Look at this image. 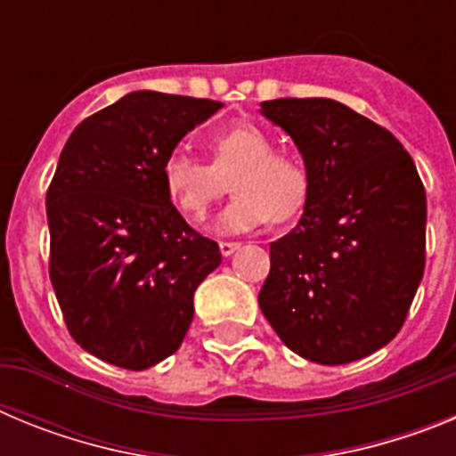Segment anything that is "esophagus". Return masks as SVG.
<instances>
[{
    "instance_id": "34e87169",
    "label": "esophagus",
    "mask_w": 456,
    "mask_h": 456,
    "mask_svg": "<svg viewBox=\"0 0 456 456\" xmlns=\"http://www.w3.org/2000/svg\"><path fill=\"white\" fill-rule=\"evenodd\" d=\"M240 247H241L240 241H219V248L224 256H232V253H235Z\"/></svg>"
}]
</instances>
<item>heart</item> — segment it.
I'll list each match as a JSON object with an SVG mask.
<instances>
[{
	"label": "heart",
	"mask_w": 456,
	"mask_h": 456,
	"mask_svg": "<svg viewBox=\"0 0 456 456\" xmlns=\"http://www.w3.org/2000/svg\"><path fill=\"white\" fill-rule=\"evenodd\" d=\"M209 164L175 151L164 159L162 183L173 208L189 224L205 221L231 183L237 193L219 216L225 232L285 224L304 212L310 199V171L304 159L276 151L263 127L240 123L209 136Z\"/></svg>",
	"instance_id": "obj_1"
}]
</instances>
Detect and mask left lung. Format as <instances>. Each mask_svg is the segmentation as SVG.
Here are the masks:
<instances>
[{
  "instance_id": "left-lung-1",
  "label": "left lung",
  "mask_w": 456,
  "mask_h": 456,
  "mask_svg": "<svg viewBox=\"0 0 456 456\" xmlns=\"http://www.w3.org/2000/svg\"><path fill=\"white\" fill-rule=\"evenodd\" d=\"M263 114L304 155L310 199L297 228L269 244L257 304L294 354L352 363L409 315L425 272V187L400 141L336 100H267Z\"/></svg>"
}]
</instances>
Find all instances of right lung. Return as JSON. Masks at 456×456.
Segmentation results:
<instances>
[{
  "instance_id": "obj_1",
  "label": "right lung",
  "mask_w": 456,
  "mask_h": 456,
  "mask_svg": "<svg viewBox=\"0 0 456 456\" xmlns=\"http://www.w3.org/2000/svg\"><path fill=\"white\" fill-rule=\"evenodd\" d=\"M224 107L134 91L75 127L47 189L50 281L72 340L100 361L146 370L178 352L193 292L219 244L168 200L162 164Z\"/></svg>"
}]
</instances>
